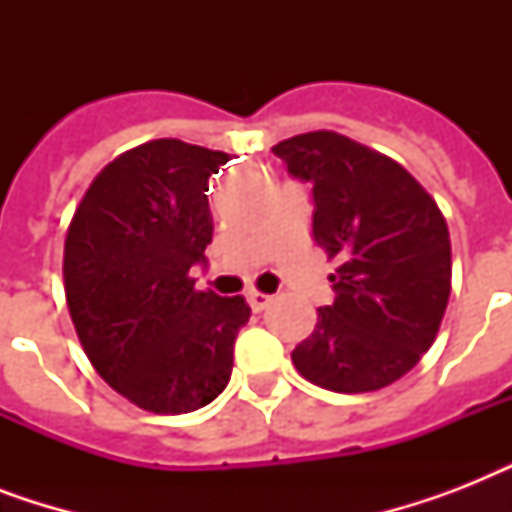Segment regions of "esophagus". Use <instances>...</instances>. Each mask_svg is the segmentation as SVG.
Listing matches in <instances>:
<instances>
[{"mask_svg":"<svg viewBox=\"0 0 512 512\" xmlns=\"http://www.w3.org/2000/svg\"><path fill=\"white\" fill-rule=\"evenodd\" d=\"M271 300H273V297L265 295V292H249V295H247L249 308H252V311H255V313L265 311V308L271 305Z\"/></svg>","mask_w":512,"mask_h":512,"instance_id":"34e87169","label":"esophagus"}]
</instances>
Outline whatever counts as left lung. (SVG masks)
Instances as JSON below:
<instances>
[{"label": "left lung", "mask_w": 512, "mask_h": 512, "mask_svg": "<svg viewBox=\"0 0 512 512\" xmlns=\"http://www.w3.org/2000/svg\"><path fill=\"white\" fill-rule=\"evenodd\" d=\"M313 185V239L337 271L292 364L335 393L380 390L433 345L452 292V244L441 209L388 156L337 132H305L271 148Z\"/></svg>", "instance_id": "obj_1"}]
</instances>
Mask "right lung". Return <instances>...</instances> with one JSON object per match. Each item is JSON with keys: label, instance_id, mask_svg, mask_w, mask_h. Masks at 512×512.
<instances>
[{"label": "right lung", "instance_id": "add662e5", "mask_svg": "<svg viewBox=\"0 0 512 512\" xmlns=\"http://www.w3.org/2000/svg\"><path fill=\"white\" fill-rule=\"evenodd\" d=\"M231 156L151 140L108 164L68 225V313L103 380L140 409L185 414L231 380L244 297L196 292L212 241L209 177Z\"/></svg>", "mask_w": 512, "mask_h": 512}]
</instances>
